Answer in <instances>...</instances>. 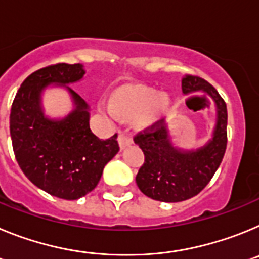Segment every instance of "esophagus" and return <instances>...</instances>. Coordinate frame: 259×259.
Returning <instances> with one entry per match:
<instances>
[{
  "instance_id": "esophagus-1",
  "label": "esophagus",
  "mask_w": 259,
  "mask_h": 259,
  "mask_svg": "<svg viewBox=\"0 0 259 259\" xmlns=\"http://www.w3.org/2000/svg\"><path fill=\"white\" fill-rule=\"evenodd\" d=\"M118 143H119V146H120V149H124V148H127L128 145H131L132 139L131 136H128V135L124 134V132H119Z\"/></svg>"
}]
</instances>
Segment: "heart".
Returning a JSON list of instances; mask_svg holds the SVG:
<instances>
[{
  "label": "heart",
  "instance_id": "b5f03b06",
  "mask_svg": "<svg viewBox=\"0 0 259 259\" xmlns=\"http://www.w3.org/2000/svg\"><path fill=\"white\" fill-rule=\"evenodd\" d=\"M170 105L168 98L159 95L155 89L148 87H131L119 89L114 96V101L110 98H102L100 109L109 118L118 120L122 116L136 118L140 116L143 122L152 123L157 116L166 111Z\"/></svg>",
  "mask_w": 259,
  "mask_h": 259
}]
</instances>
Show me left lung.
Returning a JSON list of instances; mask_svg holds the SVG:
<instances>
[{
  "label": "left lung",
  "instance_id": "8db88e82",
  "mask_svg": "<svg viewBox=\"0 0 259 259\" xmlns=\"http://www.w3.org/2000/svg\"><path fill=\"white\" fill-rule=\"evenodd\" d=\"M183 95L203 92L215 105L211 139L197 149H182L171 141L164 119L135 136L145 162L136 175V184L145 196L161 202H180L200 193L211 180L227 148V106L206 80L185 75Z\"/></svg>",
  "mask_w": 259,
  "mask_h": 259
}]
</instances>
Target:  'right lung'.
I'll return each instance as SVG.
<instances>
[{
    "label": "right lung",
    "mask_w": 259,
    "mask_h": 259,
    "mask_svg": "<svg viewBox=\"0 0 259 259\" xmlns=\"http://www.w3.org/2000/svg\"><path fill=\"white\" fill-rule=\"evenodd\" d=\"M84 74L80 63L40 68L23 81L11 106L10 136L18 164L37 188L63 200L92 192L119 152L118 135L98 139L89 127L88 104L68 87ZM49 85L63 86L70 95L74 109L65 118L45 115L42 93Z\"/></svg>",
    "instance_id": "right-lung-1"
}]
</instances>
